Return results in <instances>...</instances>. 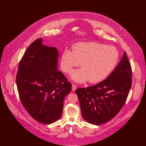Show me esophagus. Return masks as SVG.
Returning a JSON list of instances; mask_svg holds the SVG:
<instances>
[{
    "label": "esophagus",
    "instance_id": "esophagus-1",
    "mask_svg": "<svg viewBox=\"0 0 146 146\" xmlns=\"http://www.w3.org/2000/svg\"><path fill=\"white\" fill-rule=\"evenodd\" d=\"M76 85H74V84H72V90L73 91H74L76 90Z\"/></svg>",
    "mask_w": 146,
    "mask_h": 146
}]
</instances>
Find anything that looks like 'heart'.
Wrapping results in <instances>:
<instances>
[{
  "instance_id": "b5f03b06",
  "label": "heart",
  "mask_w": 146,
  "mask_h": 146,
  "mask_svg": "<svg viewBox=\"0 0 146 146\" xmlns=\"http://www.w3.org/2000/svg\"><path fill=\"white\" fill-rule=\"evenodd\" d=\"M119 58V51L113 46L94 42H79L73 46V51L68 49L63 51L61 66L64 72H69L80 62L81 69L72 72V79L79 83L88 80L90 83H96L111 73Z\"/></svg>"
}]
</instances>
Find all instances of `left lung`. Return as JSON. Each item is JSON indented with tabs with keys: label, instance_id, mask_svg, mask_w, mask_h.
<instances>
[{
	"label": "left lung",
	"instance_id": "1",
	"mask_svg": "<svg viewBox=\"0 0 146 146\" xmlns=\"http://www.w3.org/2000/svg\"><path fill=\"white\" fill-rule=\"evenodd\" d=\"M131 85V67L124 52L118 66L104 80L76 90L83 118L94 125L111 120L123 107Z\"/></svg>",
	"mask_w": 146,
	"mask_h": 146
}]
</instances>
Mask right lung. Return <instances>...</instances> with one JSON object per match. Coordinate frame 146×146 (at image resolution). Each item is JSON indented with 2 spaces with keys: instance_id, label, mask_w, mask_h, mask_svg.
Listing matches in <instances>:
<instances>
[{
  "instance_id": "right-lung-1",
  "label": "right lung",
  "mask_w": 146,
  "mask_h": 146,
  "mask_svg": "<svg viewBox=\"0 0 146 146\" xmlns=\"http://www.w3.org/2000/svg\"><path fill=\"white\" fill-rule=\"evenodd\" d=\"M58 50L36 39L19 63L16 84L21 103L36 121L50 124L61 117L71 84L57 70Z\"/></svg>"
}]
</instances>
